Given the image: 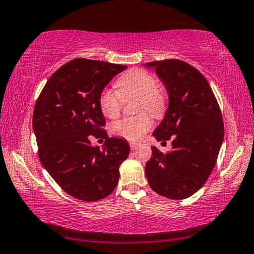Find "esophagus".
Listing matches in <instances>:
<instances>
[{"mask_svg":"<svg viewBox=\"0 0 254 254\" xmlns=\"http://www.w3.org/2000/svg\"><path fill=\"white\" fill-rule=\"evenodd\" d=\"M138 146H139L138 143H130V149H131V151H134V149H136Z\"/></svg>","mask_w":254,"mask_h":254,"instance_id":"obj_1","label":"esophagus"}]
</instances>
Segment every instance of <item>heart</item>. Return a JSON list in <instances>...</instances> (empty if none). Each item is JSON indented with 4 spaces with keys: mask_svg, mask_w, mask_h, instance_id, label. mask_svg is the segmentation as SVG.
<instances>
[{
    "mask_svg": "<svg viewBox=\"0 0 254 254\" xmlns=\"http://www.w3.org/2000/svg\"><path fill=\"white\" fill-rule=\"evenodd\" d=\"M118 92L103 89L99 95V107L102 115L115 119L120 115L124 100L137 98L135 111L138 115L126 117L111 125L112 134L128 140H138L151 129L153 117L161 118L168 106L165 90L157 84L152 73L140 68H131L116 82Z\"/></svg>",
    "mask_w": 254,
    "mask_h": 254,
    "instance_id": "heart-1",
    "label": "heart"
}]
</instances>
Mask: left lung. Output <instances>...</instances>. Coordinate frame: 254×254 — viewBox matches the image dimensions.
<instances>
[{
  "label": "left lung",
  "instance_id": "left-lung-1",
  "mask_svg": "<svg viewBox=\"0 0 254 254\" xmlns=\"http://www.w3.org/2000/svg\"><path fill=\"white\" fill-rule=\"evenodd\" d=\"M155 68L169 94V108L153 136L172 151L152 146L145 165L148 185L160 196L185 199L205 185L217 162L224 123L217 100L206 77L180 60L147 63Z\"/></svg>",
  "mask_w": 254,
  "mask_h": 254
}]
</instances>
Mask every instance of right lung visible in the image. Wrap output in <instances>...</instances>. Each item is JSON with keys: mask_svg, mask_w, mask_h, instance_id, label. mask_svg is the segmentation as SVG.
I'll list each match as a JSON object with an SVG mask.
<instances>
[{"mask_svg": "<svg viewBox=\"0 0 254 254\" xmlns=\"http://www.w3.org/2000/svg\"><path fill=\"white\" fill-rule=\"evenodd\" d=\"M127 66L75 58L58 68L37 99L32 127L38 156L56 184L69 196L95 201L115 190L119 166L130 147L108 137L99 95ZM105 138L102 150L89 138Z\"/></svg>", "mask_w": 254, "mask_h": 254, "instance_id": "right-lung-1", "label": "right lung"}]
</instances>
